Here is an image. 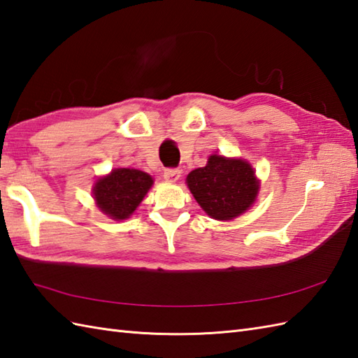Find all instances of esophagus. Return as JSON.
<instances>
[{"mask_svg": "<svg viewBox=\"0 0 358 358\" xmlns=\"http://www.w3.org/2000/svg\"><path fill=\"white\" fill-rule=\"evenodd\" d=\"M163 177L166 181H169V183H175V181L181 177V171L180 169H166Z\"/></svg>", "mask_w": 358, "mask_h": 358, "instance_id": "esophagus-1", "label": "esophagus"}]
</instances>
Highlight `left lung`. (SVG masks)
Wrapping results in <instances>:
<instances>
[{
	"label": "left lung",
	"mask_w": 358,
	"mask_h": 358,
	"mask_svg": "<svg viewBox=\"0 0 358 358\" xmlns=\"http://www.w3.org/2000/svg\"><path fill=\"white\" fill-rule=\"evenodd\" d=\"M186 183L201 209L220 222L246 212L260 189L252 166L241 158L222 155H210L206 166L187 175Z\"/></svg>",
	"instance_id": "1"
}]
</instances>
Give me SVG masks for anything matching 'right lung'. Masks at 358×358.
Instances as JSON below:
<instances>
[{"instance_id":"add662e5","label":"right lung","mask_w":358,"mask_h":358,"mask_svg":"<svg viewBox=\"0 0 358 358\" xmlns=\"http://www.w3.org/2000/svg\"><path fill=\"white\" fill-rule=\"evenodd\" d=\"M154 180L149 173L120 167L96 180L92 189L96 206L112 220H126L140 206Z\"/></svg>"}]
</instances>
